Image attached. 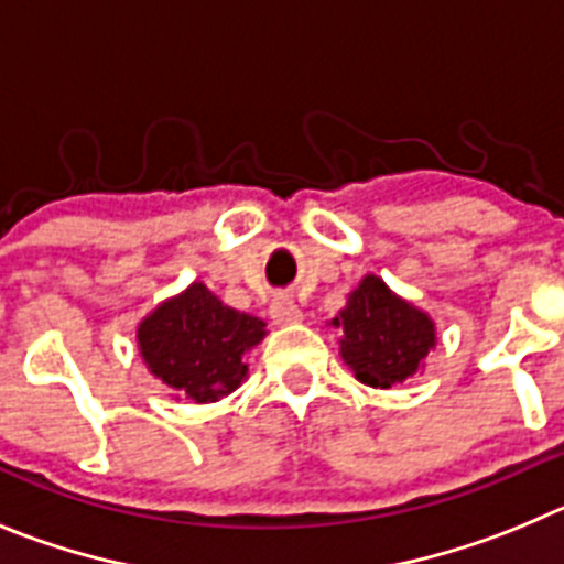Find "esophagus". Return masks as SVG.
Listing matches in <instances>:
<instances>
[{
    "label": "esophagus",
    "mask_w": 564,
    "mask_h": 564,
    "mask_svg": "<svg viewBox=\"0 0 564 564\" xmlns=\"http://www.w3.org/2000/svg\"><path fill=\"white\" fill-rule=\"evenodd\" d=\"M270 317L275 325H292L303 317V312H300V306L289 294H278L270 303Z\"/></svg>",
    "instance_id": "1"
}]
</instances>
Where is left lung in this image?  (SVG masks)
Wrapping results in <instances>:
<instances>
[{
    "mask_svg": "<svg viewBox=\"0 0 564 564\" xmlns=\"http://www.w3.org/2000/svg\"><path fill=\"white\" fill-rule=\"evenodd\" d=\"M330 325L341 328L339 354L345 365L361 383L376 389L414 376L436 345L434 319L398 297L378 275L361 278Z\"/></svg>",
    "mask_w": 564,
    "mask_h": 564,
    "instance_id": "left-lung-1",
    "label": "left lung"
}]
</instances>
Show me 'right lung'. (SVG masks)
Wrapping results in <instances>:
<instances>
[{"instance_id":"1","label":"right lung","mask_w":564,"mask_h":564,"mask_svg":"<svg viewBox=\"0 0 564 564\" xmlns=\"http://www.w3.org/2000/svg\"><path fill=\"white\" fill-rule=\"evenodd\" d=\"M264 336V319L225 306L199 281L163 300L135 330L147 370L194 403H217L239 389L245 354Z\"/></svg>"}]
</instances>
